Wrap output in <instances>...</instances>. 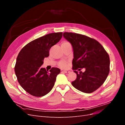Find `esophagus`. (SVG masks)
I'll return each mask as SVG.
<instances>
[{
	"label": "esophagus",
	"instance_id": "1",
	"mask_svg": "<svg viewBox=\"0 0 125 125\" xmlns=\"http://www.w3.org/2000/svg\"><path fill=\"white\" fill-rule=\"evenodd\" d=\"M60 71H61L62 73H70V71L68 70H65L63 69L60 70Z\"/></svg>",
	"mask_w": 125,
	"mask_h": 125
}]
</instances>
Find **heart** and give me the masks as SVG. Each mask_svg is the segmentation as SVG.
I'll list each match as a JSON object with an SVG mask.
<instances>
[{"label": "heart", "mask_w": 125, "mask_h": 125, "mask_svg": "<svg viewBox=\"0 0 125 125\" xmlns=\"http://www.w3.org/2000/svg\"><path fill=\"white\" fill-rule=\"evenodd\" d=\"M67 44H70V43L69 42H68L67 41H64L62 43V45H67ZM60 66L61 67H65L67 65V62H61L59 64Z\"/></svg>", "instance_id": "heart-1"}]
</instances>
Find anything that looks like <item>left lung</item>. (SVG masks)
Returning <instances> with one entry per match:
<instances>
[{"instance_id": "1", "label": "left lung", "mask_w": 125, "mask_h": 125, "mask_svg": "<svg viewBox=\"0 0 125 125\" xmlns=\"http://www.w3.org/2000/svg\"><path fill=\"white\" fill-rule=\"evenodd\" d=\"M64 38L71 43L73 51V69L77 78L71 82L75 89L91 93L103 84L109 72V55L97 41L80 34L64 32ZM84 68V73L79 71Z\"/></svg>"}]
</instances>
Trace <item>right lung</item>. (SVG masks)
Here are the masks:
<instances>
[{
	"instance_id": "1",
	"label": "right lung",
	"mask_w": 125,
	"mask_h": 125,
	"mask_svg": "<svg viewBox=\"0 0 125 125\" xmlns=\"http://www.w3.org/2000/svg\"><path fill=\"white\" fill-rule=\"evenodd\" d=\"M62 36V32L48 34L30 42L19 53L15 73L22 88L31 95L43 96L53 88L60 70L52 67L49 72L41 66L44 59L49 56L51 48L58 42Z\"/></svg>"
}]
</instances>
